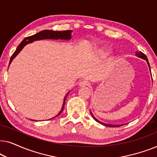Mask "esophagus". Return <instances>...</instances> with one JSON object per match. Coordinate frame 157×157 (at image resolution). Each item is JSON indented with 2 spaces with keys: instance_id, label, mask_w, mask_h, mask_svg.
<instances>
[{
  "instance_id": "1",
  "label": "esophagus",
  "mask_w": 157,
  "mask_h": 157,
  "mask_svg": "<svg viewBox=\"0 0 157 157\" xmlns=\"http://www.w3.org/2000/svg\"><path fill=\"white\" fill-rule=\"evenodd\" d=\"M78 85L80 87H85V86H88L89 85V83L87 81H82L78 83Z\"/></svg>"
}]
</instances>
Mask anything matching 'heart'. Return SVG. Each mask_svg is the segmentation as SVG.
Wrapping results in <instances>:
<instances>
[{
    "label": "heart",
    "instance_id": "1",
    "mask_svg": "<svg viewBox=\"0 0 157 157\" xmlns=\"http://www.w3.org/2000/svg\"><path fill=\"white\" fill-rule=\"evenodd\" d=\"M110 53H111L110 50H109V49H106V48H101V50H99V51H98L99 55L102 57L108 56L110 54Z\"/></svg>",
    "mask_w": 157,
    "mask_h": 157
}]
</instances>
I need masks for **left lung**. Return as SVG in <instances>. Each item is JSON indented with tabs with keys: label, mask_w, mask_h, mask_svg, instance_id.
Masks as SVG:
<instances>
[{
	"label": "left lung",
	"mask_w": 157,
	"mask_h": 157,
	"mask_svg": "<svg viewBox=\"0 0 157 157\" xmlns=\"http://www.w3.org/2000/svg\"><path fill=\"white\" fill-rule=\"evenodd\" d=\"M135 55H136L137 57L141 58V59H144V60H146V61H147V64H148V66H149V71H150V72H151V70H150V66H149V61H148V59H147V57L146 56V55H145V54H144V53H143L142 52H141V51H139V52H138V51H136V54H135ZM91 114L92 117H93L94 119L95 120V121H97L98 123L101 124L102 125H104V126H109V127H118V126H122V125H124V124H119V125H113V124H110L103 123V122H101L100 121H98V120L97 119H96L95 117H94V116L93 115V113H91Z\"/></svg>",
	"instance_id": "1"
}]
</instances>
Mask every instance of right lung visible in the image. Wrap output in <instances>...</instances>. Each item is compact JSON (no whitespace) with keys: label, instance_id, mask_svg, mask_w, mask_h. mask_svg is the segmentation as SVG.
Segmentation results:
<instances>
[{"label":"right lung","instance_id":"right-lung-1","mask_svg":"<svg viewBox=\"0 0 157 157\" xmlns=\"http://www.w3.org/2000/svg\"><path fill=\"white\" fill-rule=\"evenodd\" d=\"M71 33L72 31H51V30H44V31H41L39 33L34 34V35L31 36H29V37L25 38L24 39L22 40V42L20 44L18 45V48H16V50L13 53V54L12 55L11 58H10L9 65L11 63V62L13 59L16 58L17 55L19 53L21 52V51L23 48V47L26 46L27 44H31L32 42L36 41V40H44V39H51V40H68L71 38ZM70 91H68L67 94H66L65 97H64L63 99V105H62L61 110L60 111V112L58 113L56 116H55L54 117L51 118L50 119H52L53 118L56 117L57 116H59L60 113H61L63 110L64 108V104H65L66 98L67 97V95L69 94ZM48 119V120H50ZM32 121H35V120H32Z\"/></svg>","mask_w":157,"mask_h":157}]
</instances>
